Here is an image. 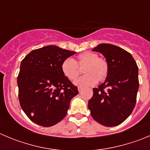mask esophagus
Here are the masks:
<instances>
[{
  "label": "esophagus",
  "instance_id": "1",
  "mask_svg": "<svg viewBox=\"0 0 150 150\" xmlns=\"http://www.w3.org/2000/svg\"><path fill=\"white\" fill-rule=\"evenodd\" d=\"M82 87H78V91H79V92H81V91H82Z\"/></svg>",
  "mask_w": 150,
  "mask_h": 150
}]
</instances>
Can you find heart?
<instances>
[{"label":"heart","mask_w":150,"mask_h":150,"mask_svg":"<svg viewBox=\"0 0 150 150\" xmlns=\"http://www.w3.org/2000/svg\"><path fill=\"white\" fill-rule=\"evenodd\" d=\"M83 69L85 74L82 77L76 79L74 84L79 86H91L96 82H102L107 78L109 72V65L108 62L102 58H99L97 54L91 51L82 53L73 60L67 58L62 62L61 65L62 74L71 81H74L80 74V69Z\"/></svg>","instance_id":"1"}]
</instances>
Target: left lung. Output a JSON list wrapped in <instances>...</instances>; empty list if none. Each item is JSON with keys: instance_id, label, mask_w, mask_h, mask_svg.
Segmentation results:
<instances>
[{"instance_id": "left-lung-1", "label": "left lung", "mask_w": 150, "mask_h": 150, "mask_svg": "<svg viewBox=\"0 0 150 150\" xmlns=\"http://www.w3.org/2000/svg\"><path fill=\"white\" fill-rule=\"evenodd\" d=\"M102 54L109 65L105 82L93 89L88 101L93 119L106 127L126 120L135 108L138 93V68L132 55L111 44H99L93 49Z\"/></svg>"}]
</instances>
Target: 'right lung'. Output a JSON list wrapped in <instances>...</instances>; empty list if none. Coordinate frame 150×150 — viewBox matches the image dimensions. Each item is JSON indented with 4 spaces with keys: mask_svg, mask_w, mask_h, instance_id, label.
Wrapping results in <instances>:
<instances>
[{
    "mask_svg": "<svg viewBox=\"0 0 150 150\" xmlns=\"http://www.w3.org/2000/svg\"><path fill=\"white\" fill-rule=\"evenodd\" d=\"M76 54L56 45L31 51L21 63L18 97L28 119L42 127L56 125L65 118L77 87L62 74V62Z\"/></svg>",
    "mask_w": 150,
    "mask_h": 150,
    "instance_id": "add662e5",
    "label": "right lung"
}]
</instances>
